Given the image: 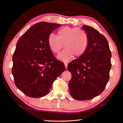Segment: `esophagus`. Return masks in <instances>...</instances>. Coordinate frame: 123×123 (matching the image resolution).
Instances as JSON below:
<instances>
[{
  "label": "esophagus",
  "mask_w": 123,
  "mask_h": 123,
  "mask_svg": "<svg viewBox=\"0 0 123 123\" xmlns=\"http://www.w3.org/2000/svg\"><path fill=\"white\" fill-rule=\"evenodd\" d=\"M64 66H65V67H66V68H67V66H68V63H67V62H64Z\"/></svg>",
  "instance_id": "1"
}]
</instances>
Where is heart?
Wrapping results in <instances>:
<instances>
[{
  "mask_svg": "<svg viewBox=\"0 0 123 123\" xmlns=\"http://www.w3.org/2000/svg\"><path fill=\"white\" fill-rule=\"evenodd\" d=\"M88 44L86 33L77 28L64 26L58 31L57 36L51 33L48 37V44L54 53H59L63 45L65 47L57 56L59 60L64 62L72 60L74 55L76 57L82 56L86 51Z\"/></svg>",
  "mask_w": 123,
  "mask_h": 123,
  "instance_id": "b5f03b06",
  "label": "heart"
}]
</instances>
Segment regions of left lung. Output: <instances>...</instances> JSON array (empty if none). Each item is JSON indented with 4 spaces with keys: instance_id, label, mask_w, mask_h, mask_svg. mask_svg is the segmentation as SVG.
<instances>
[{
    "instance_id": "obj_1",
    "label": "left lung",
    "mask_w": 123,
    "mask_h": 123,
    "mask_svg": "<svg viewBox=\"0 0 123 123\" xmlns=\"http://www.w3.org/2000/svg\"><path fill=\"white\" fill-rule=\"evenodd\" d=\"M88 39L85 53L68 64L71 73L70 94L78 100H87L103 92L109 80L111 52L107 39L96 29L82 26Z\"/></svg>"
}]
</instances>
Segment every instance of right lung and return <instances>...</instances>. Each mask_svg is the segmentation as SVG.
<instances>
[{"label":"right lung","instance_id":"1","mask_svg":"<svg viewBox=\"0 0 123 123\" xmlns=\"http://www.w3.org/2000/svg\"><path fill=\"white\" fill-rule=\"evenodd\" d=\"M61 24L39 22L30 27L17 43L12 73L16 87L31 98L49 93L54 80L65 70L48 44V37Z\"/></svg>","mask_w":123,"mask_h":123}]
</instances>
